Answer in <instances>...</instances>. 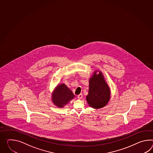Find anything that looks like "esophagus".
Wrapping results in <instances>:
<instances>
[{"label":"esophagus","mask_w":153,"mask_h":153,"mask_svg":"<svg viewBox=\"0 0 153 153\" xmlns=\"http://www.w3.org/2000/svg\"><path fill=\"white\" fill-rule=\"evenodd\" d=\"M82 97H83V95H82V94H79V95L77 96V98H78V99H81L82 98Z\"/></svg>","instance_id":"34e87169"}]
</instances>
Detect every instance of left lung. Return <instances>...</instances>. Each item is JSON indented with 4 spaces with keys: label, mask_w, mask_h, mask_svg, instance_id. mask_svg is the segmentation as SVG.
I'll use <instances>...</instances> for the list:
<instances>
[{
    "label": "left lung",
    "mask_w": 153,
    "mask_h": 153,
    "mask_svg": "<svg viewBox=\"0 0 153 153\" xmlns=\"http://www.w3.org/2000/svg\"><path fill=\"white\" fill-rule=\"evenodd\" d=\"M111 92L108 85L101 72L94 74L89 81L88 94L86 100L88 105L95 109L103 108L108 103Z\"/></svg>",
    "instance_id": "left-lung-1"
}]
</instances>
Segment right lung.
Returning <instances> with one entry per match:
<instances>
[{
	"mask_svg": "<svg viewBox=\"0 0 153 153\" xmlns=\"http://www.w3.org/2000/svg\"><path fill=\"white\" fill-rule=\"evenodd\" d=\"M75 97V95L65 84L57 86L52 93V102L58 107L62 108Z\"/></svg>",
	"mask_w": 153,
	"mask_h": 153,
	"instance_id": "add662e5",
	"label": "right lung"
}]
</instances>
